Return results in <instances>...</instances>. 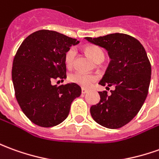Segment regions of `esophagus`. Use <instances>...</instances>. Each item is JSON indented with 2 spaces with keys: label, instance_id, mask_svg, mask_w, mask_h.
Listing matches in <instances>:
<instances>
[{
  "label": "esophagus",
  "instance_id": "esophagus-1",
  "mask_svg": "<svg viewBox=\"0 0 159 159\" xmlns=\"http://www.w3.org/2000/svg\"><path fill=\"white\" fill-rule=\"evenodd\" d=\"M88 92H89V89H82V93L83 94H86Z\"/></svg>",
  "mask_w": 159,
  "mask_h": 159
}]
</instances>
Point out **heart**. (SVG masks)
Returning a JSON list of instances; mask_svg holds the SVG:
<instances>
[{"label": "heart", "instance_id": "obj_1", "mask_svg": "<svg viewBox=\"0 0 159 159\" xmlns=\"http://www.w3.org/2000/svg\"><path fill=\"white\" fill-rule=\"evenodd\" d=\"M84 50L88 55L95 62H98L104 58V53L102 51V49L96 45H89L85 46ZM76 51L74 47H70L64 54V62L66 66L69 68H71L73 66L76 58ZM69 80L71 83L78 84L81 87L89 88L97 80V76L94 74H86L83 72L76 71L71 73L69 76Z\"/></svg>", "mask_w": 159, "mask_h": 159}]
</instances>
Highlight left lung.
Instances as JSON below:
<instances>
[{"label":"left lung","instance_id":"obj_1","mask_svg":"<svg viewBox=\"0 0 159 159\" xmlns=\"http://www.w3.org/2000/svg\"><path fill=\"white\" fill-rule=\"evenodd\" d=\"M88 41L105 48L111 61L99 83L107 89L114 86L111 95L100 91L101 100L90 107L92 118L101 126L117 129L137 115L148 95L152 67L145 48L135 38L112 33Z\"/></svg>","mask_w":159,"mask_h":159}]
</instances>
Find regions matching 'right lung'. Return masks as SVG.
Segmentation results:
<instances>
[{
  "mask_svg": "<svg viewBox=\"0 0 159 159\" xmlns=\"http://www.w3.org/2000/svg\"><path fill=\"white\" fill-rule=\"evenodd\" d=\"M76 39L50 30L30 34L17 50L13 62L14 95L22 112L42 127L60 124L67 118L73 100L81 95L76 83L52 85L66 78L64 54Z\"/></svg>",
  "mask_w": 159,
  "mask_h": 159,
  "instance_id": "1",
  "label": "right lung"
}]
</instances>
